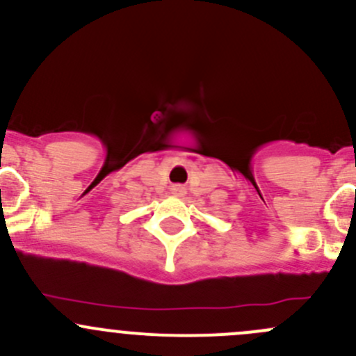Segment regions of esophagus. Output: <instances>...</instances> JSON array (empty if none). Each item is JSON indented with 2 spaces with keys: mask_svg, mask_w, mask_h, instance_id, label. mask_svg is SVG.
<instances>
[{
  "mask_svg": "<svg viewBox=\"0 0 356 356\" xmlns=\"http://www.w3.org/2000/svg\"><path fill=\"white\" fill-rule=\"evenodd\" d=\"M174 193H175V195L181 196L182 193H184V188H182V186H174Z\"/></svg>",
  "mask_w": 356,
  "mask_h": 356,
  "instance_id": "obj_1",
  "label": "esophagus"
}]
</instances>
